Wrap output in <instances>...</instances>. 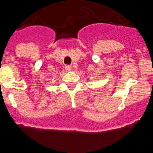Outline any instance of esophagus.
<instances>
[{"instance_id": "esophagus-1", "label": "esophagus", "mask_w": 153, "mask_h": 153, "mask_svg": "<svg viewBox=\"0 0 153 153\" xmlns=\"http://www.w3.org/2000/svg\"><path fill=\"white\" fill-rule=\"evenodd\" d=\"M65 69L67 71H69L71 70V65H65Z\"/></svg>"}]
</instances>
